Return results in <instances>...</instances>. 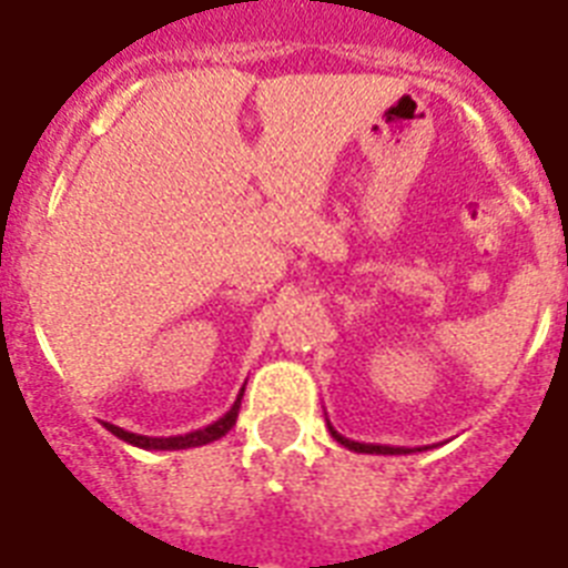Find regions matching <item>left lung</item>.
Listing matches in <instances>:
<instances>
[{"label": "left lung", "mask_w": 568, "mask_h": 568, "mask_svg": "<svg viewBox=\"0 0 568 568\" xmlns=\"http://www.w3.org/2000/svg\"><path fill=\"white\" fill-rule=\"evenodd\" d=\"M327 426H329V435H333V438L338 440L341 446H346V449H353V453H366V455H409V453H413V449H404V446H375V444H358V440H349V438H344V435L335 433V426L329 424V420H327ZM418 453H420V449H418Z\"/></svg>", "instance_id": "1"}]
</instances>
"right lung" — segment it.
Listing matches in <instances>:
<instances>
[{"label": "right lung", "instance_id": "right-lung-1", "mask_svg": "<svg viewBox=\"0 0 568 568\" xmlns=\"http://www.w3.org/2000/svg\"><path fill=\"white\" fill-rule=\"evenodd\" d=\"M241 395H244V389H241L239 398H235V404L230 406V409L222 415V418L213 420V424L204 426V429H195V433H187V435H170V438H150V435L128 433V429H122V426H113V424H104V429H108V433H113L119 440H124V444L139 446V449H159V453H162V449H193V446L213 444V440H219V438H222V435H227L230 429H233L235 418H239Z\"/></svg>", "mask_w": 568, "mask_h": 568}]
</instances>
